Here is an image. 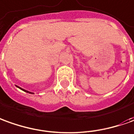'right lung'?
I'll list each match as a JSON object with an SVG mask.
<instances>
[{"label":"right lung","mask_w":134,"mask_h":134,"mask_svg":"<svg viewBox=\"0 0 134 134\" xmlns=\"http://www.w3.org/2000/svg\"><path fill=\"white\" fill-rule=\"evenodd\" d=\"M18 88H19V89H21L22 90H23V91H25V92H26V93H30V94H34V93H31V92H29V91H27V90H24V89H23V88H21V87H19L18 86H16Z\"/></svg>","instance_id":"obj_1"}]
</instances>
